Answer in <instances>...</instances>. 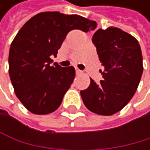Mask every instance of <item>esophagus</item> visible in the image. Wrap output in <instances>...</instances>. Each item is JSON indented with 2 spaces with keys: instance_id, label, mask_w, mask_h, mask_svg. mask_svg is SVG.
Returning a JSON list of instances; mask_svg holds the SVG:
<instances>
[{
  "instance_id": "esophagus-1",
  "label": "esophagus",
  "mask_w": 150,
  "mask_h": 150,
  "mask_svg": "<svg viewBox=\"0 0 150 150\" xmlns=\"http://www.w3.org/2000/svg\"><path fill=\"white\" fill-rule=\"evenodd\" d=\"M76 74H81L83 73V72H82L80 69H78V68H76Z\"/></svg>"
}]
</instances>
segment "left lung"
<instances>
[{
    "label": "left lung",
    "mask_w": 150,
    "mask_h": 150,
    "mask_svg": "<svg viewBox=\"0 0 150 150\" xmlns=\"http://www.w3.org/2000/svg\"><path fill=\"white\" fill-rule=\"evenodd\" d=\"M99 59L104 67L103 80L91 79L80 92L85 107L99 115H112L133 97L143 72L142 53L138 40L119 28H99L93 36Z\"/></svg>",
    "instance_id": "8db88e82"
}]
</instances>
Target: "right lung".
<instances>
[{
  "instance_id": "1",
  "label": "right lung",
  "mask_w": 150,
  "mask_h": 150,
  "mask_svg": "<svg viewBox=\"0 0 150 150\" xmlns=\"http://www.w3.org/2000/svg\"><path fill=\"white\" fill-rule=\"evenodd\" d=\"M97 24L79 15L40 12L17 33L9 53V74L14 92L27 110L43 115L55 112L74 81L73 67L51 65L67 33L93 30Z\"/></svg>"
}]
</instances>
